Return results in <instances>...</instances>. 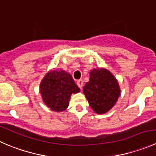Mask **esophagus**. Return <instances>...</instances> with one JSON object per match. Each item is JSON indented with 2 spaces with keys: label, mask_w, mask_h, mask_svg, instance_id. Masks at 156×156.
<instances>
[{
  "label": "esophagus",
  "mask_w": 156,
  "mask_h": 156,
  "mask_svg": "<svg viewBox=\"0 0 156 156\" xmlns=\"http://www.w3.org/2000/svg\"><path fill=\"white\" fill-rule=\"evenodd\" d=\"M83 84H84V81H83L82 79H79L77 81V84H78V86L80 88H81L83 87Z\"/></svg>",
  "instance_id": "obj_1"
}]
</instances>
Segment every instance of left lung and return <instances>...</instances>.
Listing matches in <instances>:
<instances>
[{
    "label": "left lung",
    "mask_w": 156,
    "mask_h": 156,
    "mask_svg": "<svg viewBox=\"0 0 156 156\" xmlns=\"http://www.w3.org/2000/svg\"><path fill=\"white\" fill-rule=\"evenodd\" d=\"M89 105L97 113H105L114 106L120 97V89L116 78L104 69H94L90 79L83 87Z\"/></svg>",
    "instance_id": "1"
}]
</instances>
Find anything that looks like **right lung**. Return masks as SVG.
I'll use <instances>...</instances> for the list:
<instances>
[{
    "instance_id": "right-lung-1",
    "label": "right lung",
    "mask_w": 156,
    "mask_h": 156,
    "mask_svg": "<svg viewBox=\"0 0 156 156\" xmlns=\"http://www.w3.org/2000/svg\"><path fill=\"white\" fill-rule=\"evenodd\" d=\"M40 89L43 102L56 112L64 111L69 106L72 94L80 91L72 75L63 70L51 71L46 74Z\"/></svg>"
}]
</instances>
